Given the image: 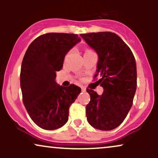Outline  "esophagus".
<instances>
[{"mask_svg": "<svg viewBox=\"0 0 158 158\" xmlns=\"http://www.w3.org/2000/svg\"><path fill=\"white\" fill-rule=\"evenodd\" d=\"M81 91L85 92V90H86V88H85V87L81 86Z\"/></svg>", "mask_w": 158, "mask_h": 158, "instance_id": "obj_1", "label": "esophagus"}]
</instances>
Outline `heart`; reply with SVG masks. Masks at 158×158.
I'll return each instance as SVG.
<instances>
[{"label": "heart", "mask_w": 158, "mask_h": 158, "mask_svg": "<svg viewBox=\"0 0 158 158\" xmlns=\"http://www.w3.org/2000/svg\"><path fill=\"white\" fill-rule=\"evenodd\" d=\"M92 52V51H91V50H86L85 53H86V52Z\"/></svg>", "instance_id": "1"}]
</instances>
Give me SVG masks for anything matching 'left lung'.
Masks as SVG:
<instances>
[{
  "label": "left lung",
  "mask_w": 158,
  "mask_h": 158,
  "mask_svg": "<svg viewBox=\"0 0 158 158\" xmlns=\"http://www.w3.org/2000/svg\"><path fill=\"white\" fill-rule=\"evenodd\" d=\"M99 56L96 79L104 91L101 96L87 88L90 97L86 106L88 122L102 131L114 129L131 109L137 88L135 56L120 37L110 32L81 34Z\"/></svg>",
  "instance_id": "left-lung-1"
}]
</instances>
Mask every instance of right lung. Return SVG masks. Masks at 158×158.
Returning a JSON list of instances; mask_svg holds the SVG:
<instances>
[{
    "label": "right lung",
    "mask_w": 158,
    "mask_h": 158,
    "mask_svg": "<svg viewBox=\"0 0 158 158\" xmlns=\"http://www.w3.org/2000/svg\"><path fill=\"white\" fill-rule=\"evenodd\" d=\"M80 41L77 34L46 33L32 41L23 56L20 74L23 102L32 120L43 129L64 126L69 108L80 94L77 85L59 86L55 81L65 55Z\"/></svg>",
    "instance_id": "1"
}]
</instances>
